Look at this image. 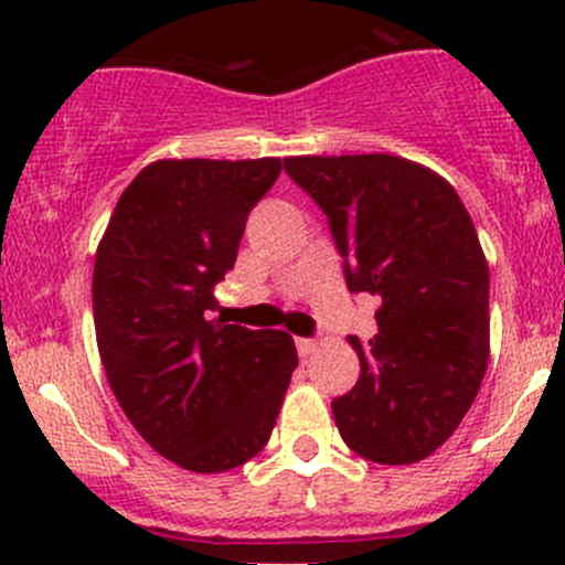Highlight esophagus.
Segmentation results:
<instances>
[{"label":"esophagus","mask_w":565,"mask_h":565,"mask_svg":"<svg viewBox=\"0 0 565 565\" xmlns=\"http://www.w3.org/2000/svg\"><path fill=\"white\" fill-rule=\"evenodd\" d=\"M295 347H298V355L306 361V358L317 350V341L315 339H295Z\"/></svg>","instance_id":"obj_1"}]
</instances>
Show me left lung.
<instances>
[{
    "mask_svg": "<svg viewBox=\"0 0 565 565\" xmlns=\"http://www.w3.org/2000/svg\"><path fill=\"white\" fill-rule=\"evenodd\" d=\"M328 215L350 292L380 300L377 333L350 335L361 377L333 398L347 446L380 465H413L457 431L489 361V265L448 180L372 156L284 158Z\"/></svg>",
    "mask_w": 565,
    "mask_h": 565,
    "instance_id": "obj_1",
    "label": "left lung"
}]
</instances>
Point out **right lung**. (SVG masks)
I'll use <instances>...</instances> for the list:
<instances>
[{
  "label": "right lung",
  "instance_id": "right-lung-1",
  "mask_svg": "<svg viewBox=\"0 0 565 565\" xmlns=\"http://www.w3.org/2000/svg\"><path fill=\"white\" fill-rule=\"evenodd\" d=\"M281 158H163L134 177L98 243L93 311L108 385L182 470L226 472L265 448L298 350L284 330L213 317L246 218Z\"/></svg>",
  "mask_w": 565,
  "mask_h": 565
}]
</instances>
